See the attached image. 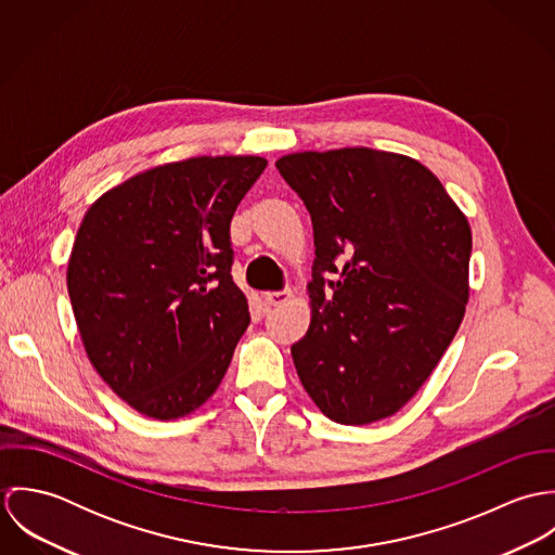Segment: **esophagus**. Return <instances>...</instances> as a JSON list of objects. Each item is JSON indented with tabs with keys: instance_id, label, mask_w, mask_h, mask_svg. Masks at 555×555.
I'll list each match as a JSON object with an SVG mask.
<instances>
[{
	"instance_id": "34e87169",
	"label": "esophagus",
	"mask_w": 555,
	"mask_h": 555,
	"mask_svg": "<svg viewBox=\"0 0 555 555\" xmlns=\"http://www.w3.org/2000/svg\"><path fill=\"white\" fill-rule=\"evenodd\" d=\"M291 299V291H275V293H264L262 301L267 308H278Z\"/></svg>"
}]
</instances>
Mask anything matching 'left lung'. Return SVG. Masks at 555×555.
<instances>
[{
  "label": "left lung",
  "mask_w": 555,
  "mask_h": 555,
  "mask_svg": "<svg viewBox=\"0 0 555 555\" xmlns=\"http://www.w3.org/2000/svg\"><path fill=\"white\" fill-rule=\"evenodd\" d=\"M314 227L312 324L293 344L301 385L335 423L396 414L453 341L473 233L421 162L367 147L275 162Z\"/></svg>",
  "instance_id": "8db88e82"
}]
</instances>
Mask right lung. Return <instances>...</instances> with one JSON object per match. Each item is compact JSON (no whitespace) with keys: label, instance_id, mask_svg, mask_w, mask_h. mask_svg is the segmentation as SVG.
<instances>
[{"label":"right lung","instance_id":"obj_1","mask_svg":"<svg viewBox=\"0 0 555 555\" xmlns=\"http://www.w3.org/2000/svg\"><path fill=\"white\" fill-rule=\"evenodd\" d=\"M258 156L190 158L100 196L80 222L68 293L87 357L145 416L196 410L220 387L249 324L231 275V220Z\"/></svg>","mask_w":555,"mask_h":555}]
</instances>
